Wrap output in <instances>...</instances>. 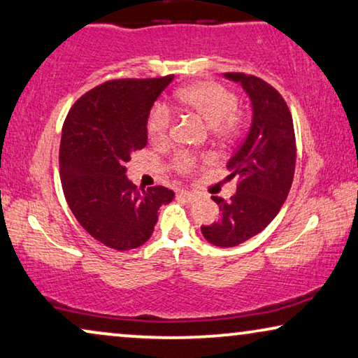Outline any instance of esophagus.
<instances>
[{
    "label": "esophagus",
    "mask_w": 358,
    "mask_h": 358,
    "mask_svg": "<svg viewBox=\"0 0 358 358\" xmlns=\"http://www.w3.org/2000/svg\"><path fill=\"white\" fill-rule=\"evenodd\" d=\"M178 196H180L181 199H185L186 203H193V201H196V198H198V196H196V193H191V191H188V189L178 191Z\"/></svg>",
    "instance_id": "1"
}]
</instances>
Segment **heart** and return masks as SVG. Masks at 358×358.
Listing matches in <instances>:
<instances>
[{"label": "heart", "instance_id": "obj_1", "mask_svg": "<svg viewBox=\"0 0 358 358\" xmlns=\"http://www.w3.org/2000/svg\"><path fill=\"white\" fill-rule=\"evenodd\" d=\"M175 100L180 108L198 115L209 128H213L215 134L229 136L238 127V100L234 92L220 84L196 83L186 85L175 94ZM172 120V112L167 105H154L148 117V133L154 144L164 145L169 143ZM173 165L180 173H189L196 167V157L193 154L181 152L177 155Z\"/></svg>", "mask_w": 358, "mask_h": 358}]
</instances>
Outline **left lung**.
<instances>
[{"instance_id": "obj_1", "label": "left lung", "mask_w": 358, "mask_h": 358, "mask_svg": "<svg viewBox=\"0 0 358 358\" xmlns=\"http://www.w3.org/2000/svg\"><path fill=\"white\" fill-rule=\"evenodd\" d=\"M238 83L251 102V127L227 162L236 193L229 201L213 196L222 213L217 222L203 225L204 238L215 246H236L258 235L287 199L295 172V133L290 110L273 85L256 76L225 73Z\"/></svg>"}]
</instances>
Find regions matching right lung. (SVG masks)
Here are the masks:
<instances>
[{
    "instance_id": "right-lung-1",
    "label": "right lung",
    "mask_w": 358,
    "mask_h": 358,
    "mask_svg": "<svg viewBox=\"0 0 358 358\" xmlns=\"http://www.w3.org/2000/svg\"><path fill=\"white\" fill-rule=\"evenodd\" d=\"M173 76L108 80L69 110L59 144V177L74 217L108 248L127 251L150 238L157 210L172 189H143L129 181L127 164L148 144L150 108Z\"/></svg>"
}]
</instances>
